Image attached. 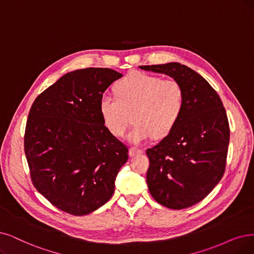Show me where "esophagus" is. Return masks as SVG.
<instances>
[{
	"label": "esophagus",
	"mask_w": 254,
	"mask_h": 254,
	"mask_svg": "<svg viewBox=\"0 0 254 254\" xmlns=\"http://www.w3.org/2000/svg\"><path fill=\"white\" fill-rule=\"evenodd\" d=\"M142 153H143V151H142V149H140V148L130 147V148L128 149V156H129V157H134V156H136V155H140V154H142Z\"/></svg>",
	"instance_id": "esophagus-1"
}]
</instances>
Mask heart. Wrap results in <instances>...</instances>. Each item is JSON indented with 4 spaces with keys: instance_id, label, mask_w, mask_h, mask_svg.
I'll list each match as a JSON object with an SVG mask.
<instances>
[{
    "instance_id": "heart-1",
    "label": "heart",
    "mask_w": 254,
    "mask_h": 254,
    "mask_svg": "<svg viewBox=\"0 0 254 254\" xmlns=\"http://www.w3.org/2000/svg\"><path fill=\"white\" fill-rule=\"evenodd\" d=\"M115 94H103L99 114L109 132L116 137L126 133L133 113L135 126L127 135L138 144L170 134L184 108V91L174 79H161L143 72H130L115 84Z\"/></svg>"
}]
</instances>
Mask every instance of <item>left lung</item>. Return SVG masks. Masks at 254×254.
<instances>
[{
  "label": "left lung",
  "instance_id": "1",
  "mask_svg": "<svg viewBox=\"0 0 254 254\" xmlns=\"http://www.w3.org/2000/svg\"><path fill=\"white\" fill-rule=\"evenodd\" d=\"M165 74L184 91V108L172 132L146 149L148 190L161 205L183 209L199 203L225 172L229 124L218 93L199 73L179 63L140 65Z\"/></svg>",
  "mask_w": 254,
  "mask_h": 254
}]
</instances>
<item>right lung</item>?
<instances>
[{
  "label": "right lung",
  "instance_id": "add662e5",
  "mask_svg": "<svg viewBox=\"0 0 254 254\" xmlns=\"http://www.w3.org/2000/svg\"><path fill=\"white\" fill-rule=\"evenodd\" d=\"M122 74L87 68L64 74L36 97L24 146L36 190L55 207L84 215L106 204L127 148L105 127L99 100Z\"/></svg>",
  "mask_w": 254,
  "mask_h": 254
}]
</instances>
